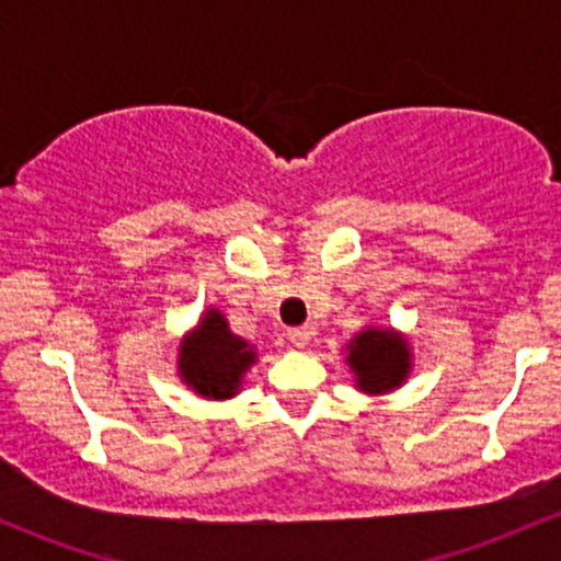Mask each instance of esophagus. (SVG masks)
Returning a JSON list of instances; mask_svg holds the SVG:
<instances>
[{"mask_svg": "<svg viewBox=\"0 0 561 561\" xmlns=\"http://www.w3.org/2000/svg\"><path fill=\"white\" fill-rule=\"evenodd\" d=\"M311 334L313 332L308 330V327H293V330L287 332V337L295 347H308V345H311Z\"/></svg>", "mask_w": 561, "mask_h": 561, "instance_id": "obj_1", "label": "esophagus"}]
</instances>
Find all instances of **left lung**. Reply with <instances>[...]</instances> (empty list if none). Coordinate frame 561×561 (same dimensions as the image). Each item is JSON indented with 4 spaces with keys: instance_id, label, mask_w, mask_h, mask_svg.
Wrapping results in <instances>:
<instances>
[{
    "instance_id": "left-lung-1",
    "label": "left lung",
    "mask_w": 561,
    "mask_h": 561,
    "mask_svg": "<svg viewBox=\"0 0 561 561\" xmlns=\"http://www.w3.org/2000/svg\"><path fill=\"white\" fill-rule=\"evenodd\" d=\"M345 364L356 375V388L369 396H382L401 388L411 371V351L401 332L366 327L345 345Z\"/></svg>"
}]
</instances>
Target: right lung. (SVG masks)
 Masks as SVG:
<instances>
[{"label": "right lung", "instance_id": "obj_1", "mask_svg": "<svg viewBox=\"0 0 561 561\" xmlns=\"http://www.w3.org/2000/svg\"><path fill=\"white\" fill-rule=\"evenodd\" d=\"M255 358V347L229 330L221 311L208 308L179 345V377L197 396L227 401L240 392L244 371Z\"/></svg>", "mask_w": 561, "mask_h": 561}]
</instances>
